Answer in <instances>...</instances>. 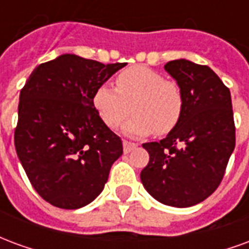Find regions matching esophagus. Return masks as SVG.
I'll list each match as a JSON object with an SVG mask.
<instances>
[{
  "mask_svg": "<svg viewBox=\"0 0 249 249\" xmlns=\"http://www.w3.org/2000/svg\"><path fill=\"white\" fill-rule=\"evenodd\" d=\"M123 145H124V153H129L130 151H133V149H135L136 146H137V144H136V142H130V141L124 140Z\"/></svg>",
  "mask_w": 249,
  "mask_h": 249,
  "instance_id": "obj_1",
  "label": "esophagus"
}]
</instances>
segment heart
I'll use <instances>...</instances> for the list:
<instances>
[{
    "instance_id": "1",
    "label": "heart",
    "mask_w": 249,
    "mask_h": 249,
    "mask_svg": "<svg viewBox=\"0 0 249 249\" xmlns=\"http://www.w3.org/2000/svg\"><path fill=\"white\" fill-rule=\"evenodd\" d=\"M93 105L109 128H117L129 116L124 132L130 136L168 135L183 117L185 97L175 80L146 66H132L116 77V89L100 85L93 94Z\"/></svg>"
}]
</instances>
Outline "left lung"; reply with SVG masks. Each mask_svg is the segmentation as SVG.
Returning <instances> with one entry per match:
<instances>
[{"instance_id": "8db88e82", "label": "left lung", "mask_w": 249, "mask_h": 249, "mask_svg": "<svg viewBox=\"0 0 249 249\" xmlns=\"http://www.w3.org/2000/svg\"><path fill=\"white\" fill-rule=\"evenodd\" d=\"M183 88L185 109L178 126L159 142H145L149 162L140 178L157 201L185 208L217 189L235 149L231 92L209 66L188 60L165 64Z\"/></svg>"}]
</instances>
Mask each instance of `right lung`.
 Here are the masks:
<instances>
[{"label":"right lung","instance_id":"obj_1","mask_svg":"<svg viewBox=\"0 0 249 249\" xmlns=\"http://www.w3.org/2000/svg\"><path fill=\"white\" fill-rule=\"evenodd\" d=\"M125 65L62 54L37 66L21 89L14 145L30 184L52 205L77 209L93 201L123 155L93 94Z\"/></svg>","mask_w":249,"mask_h":249}]
</instances>
